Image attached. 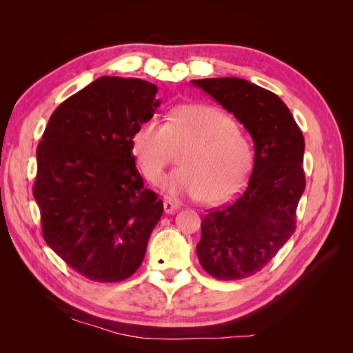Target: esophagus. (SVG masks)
<instances>
[{"instance_id":"obj_1","label":"esophagus","mask_w":353,"mask_h":353,"mask_svg":"<svg viewBox=\"0 0 353 353\" xmlns=\"http://www.w3.org/2000/svg\"><path fill=\"white\" fill-rule=\"evenodd\" d=\"M177 209H179V205L174 203V201H171V200H165L163 201V211H165V214H174Z\"/></svg>"}]
</instances>
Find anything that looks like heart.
I'll list each match as a JSON object with an SVG mask.
<instances>
[{
    "label": "heart",
    "instance_id": "b5f03b06",
    "mask_svg": "<svg viewBox=\"0 0 353 353\" xmlns=\"http://www.w3.org/2000/svg\"><path fill=\"white\" fill-rule=\"evenodd\" d=\"M188 147L181 167L162 182L171 197L200 199L219 205L241 191L252 168V147L234 119L208 104H182L167 124L152 117L132 137L133 154L148 182L157 183L172 148Z\"/></svg>",
    "mask_w": 353,
    "mask_h": 353
}]
</instances>
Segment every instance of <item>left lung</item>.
I'll return each instance as SVG.
<instances>
[{
	"label": "left lung",
	"mask_w": 353,
	"mask_h": 353,
	"mask_svg": "<svg viewBox=\"0 0 353 353\" xmlns=\"http://www.w3.org/2000/svg\"><path fill=\"white\" fill-rule=\"evenodd\" d=\"M250 133L254 165L244 192L201 220L197 254L215 279L235 281L261 272L296 230L305 191V139L290 109L268 89L244 79L192 80Z\"/></svg>",
	"instance_id": "left-lung-1"
}]
</instances>
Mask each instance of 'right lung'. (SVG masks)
Masks as SVG:
<instances>
[{
    "instance_id": "add662e5",
    "label": "right lung",
    "mask_w": 353,
    "mask_h": 353,
    "mask_svg": "<svg viewBox=\"0 0 353 353\" xmlns=\"http://www.w3.org/2000/svg\"><path fill=\"white\" fill-rule=\"evenodd\" d=\"M141 79L100 77L52 112L37 145L33 196L57 256L95 282L132 276L163 212L134 165L132 137L161 101Z\"/></svg>"
}]
</instances>
